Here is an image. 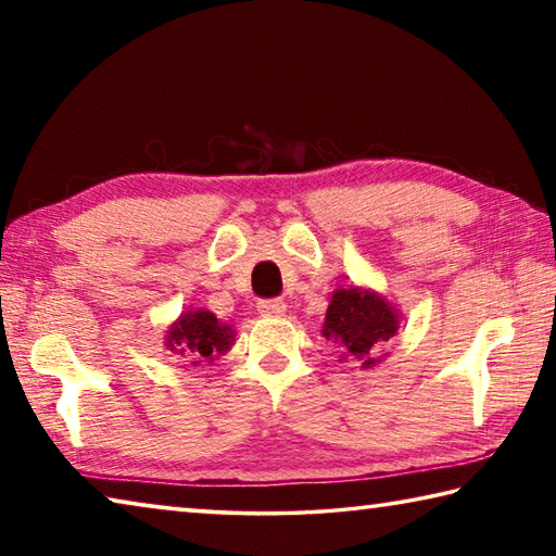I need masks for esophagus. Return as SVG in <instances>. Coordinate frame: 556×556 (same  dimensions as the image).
Returning a JSON list of instances; mask_svg holds the SVG:
<instances>
[{
    "instance_id": "obj_1",
    "label": "esophagus",
    "mask_w": 556,
    "mask_h": 556,
    "mask_svg": "<svg viewBox=\"0 0 556 556\" xmlns=\"http://www.w3.org/2000/svg\"><path fill=\"white\" fill-rule=\"evenodd\" d=\"M257 312L262 316H269V318H279L287 314V304L281 299H262L257 304Z\"/></svg>"
}]
</instances>
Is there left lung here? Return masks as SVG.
Wrapping results in <instances>:
<instances>
[{
  "mask_svg": "<svg viewBox=\"0 0 556 556\" xmlns=\"http://www.w3.org/2000/svg\"><path fill=\"white\" fill-rule=\"evenodd\" d=\"M397 328L400 314L388 299L368 289L348 287L333 291L321 333L326 341L341 345L343 355L355 357L361 368H372L382 343H388Z\"/></svg>",
  "mask_w": 556,
  "mask_h": 556,
  "instance_id": "1",
  "label": "left lung"
}]
</instances>
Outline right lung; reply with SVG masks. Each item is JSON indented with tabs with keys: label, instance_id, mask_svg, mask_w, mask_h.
<instances>
[{
	"label": "right lung",
	"instance_id": "right-lung-1",
	"mask_svg": "<svg viewBox=\"0 0 556 556\" xmlns=\"http://www.w3.org/2000/svg\"><path fill=\"white\" fill-rule=\"evenodd\" d=\"M235 341V331L215 318V314L193 308L178 316V321L172 324L166 331V348L172 353L191 357L193 365L213 363L215 357L230 351Z\"/></svg>",
	"mask_w": 556,
	"mask_h": 556
}]
</instances>
